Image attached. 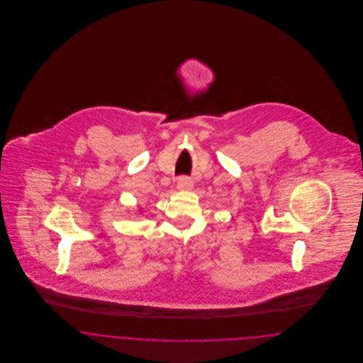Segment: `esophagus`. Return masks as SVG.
Instances as JSON below:
<instances>
[{
  "mask_svg": "<svg viewBox=\"0 0 363 363\" xmlns=\"http://www.w3.org/2000/svg\"><path fill=\"white\" fill-rule=\"evenodd\" d=\"M193 186V181L189 177H179L177 181V189L178 190H189Z\"/></svg>",
  "mask_w": 363,
  "mask_h": 363,
  "instance_id": "34e87169",
  "label": "esophagus"
}]
</instances>
